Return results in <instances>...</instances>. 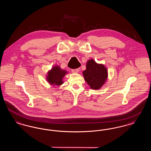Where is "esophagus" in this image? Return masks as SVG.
Returning <instances> with one entry per match:
<instances>
[{
  "instance_id": "esophagus-1",
  "label": "esophagus",
  "mask_w": 151,
  "mask_h": 151,
  "mask_svg": "<svg viewBox=\"0 0 151 151\" xmlns=\"http://www.w3.org/2000/svg\"><path fill=\"white\" fill-rule=\"evenodd\" d=\"M79 68H77V69H73L72 70V72L73 73H78L79 72Z\"/></svg>"
}]
</instances>
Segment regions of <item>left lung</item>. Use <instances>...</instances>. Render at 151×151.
<instances>
[{"instance_id":"8db88e82","label":"left lung","mask_w":151,"mask_h":151,"mask_svg":"<svg viewBox=\"0 0 151 151\" xmlns=\"http://www.w3.org/2000/svg\"><path fill=\"white\" fill-rule=\"evenodd\" d=\"M83 75L91 89H99L108 79V70L104 65L91 59L87 61L86 70L83 72Z\"/></svg>"}]
</instances>
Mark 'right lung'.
<instances>
[{"label":"right lung","instance_id":"obj_1","mask_svg":"<svg viewBox=\"0 0 151 151\" xmlns=\"http://www.w3.org/2000/svg\"><path fill=\"white\" fill-rule=\"evenodd\" d=\"M67 73L68 72L66 70H62L59 65H55L47 72V81L54 86H61L64 83L63 79Z\"/></svg>","mask_w":151,"mask_h":151}]
</instances>
